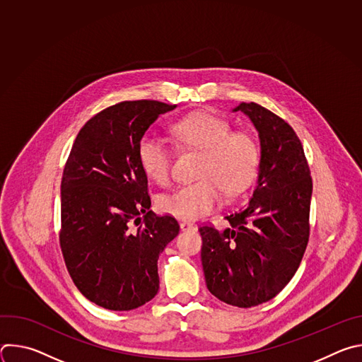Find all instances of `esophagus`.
Returning a JSON list of instances; mask_svg holds the SVG:
<instances>
[{
    "mask_svg": "<svg viewBox=\"0 0 362 362\" xmlns=\"http://www.w3.org/2000/svg\"><path fill=\"white\" fill-rule=\"evenodd\" d=\"M180 229H182V230H190V229H194V225L190 223V222L182 221V222H180Z\"/></svg>",
    "mask_w": 362,
    "mask_h": 362,
    "instance_id": "esophagus-1",
    "label": "esophagus"
}]
</instances>
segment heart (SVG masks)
I'll return each mask as SVG.
<instances>
[{
    "mask_svg": "<svg viewBox=\"0 0 362 362\" xmlns=\"http://www.w3.org/2000/svg\"><path fill=\"white\" fill-rule=\"evenodd\" d=\"M172 134L186 147L202 151L197 180L159 197V208L179 219L193 221L216 209L226 194H238L252 182L259 148L253 136L232 130L229 123L209 112H193L170 126ZM137 158L148 179L159 185L170 180V153L165 143L144 134L137 146Z\"/></svg>",
    "mask_w": 362,
    "mask_h": 362,
    "instance_id": "obj_1",
    "label": "heart"
}]
</instances>
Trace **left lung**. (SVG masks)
Here are the masks:
<instances>
[{"label": "left lung", "instance_id": "left-lung-1", "mask_svg": "<svg viewBox=\"0 0 362 362\" xmlns=\"http://www.w3.org/2000/svg\"><path fill=\"white\" fill-rule=\"evenodd\" d=\"M259 133L261 163L249 203L225 216L229 228L200 225L206 286L250 308L276 296L299 268L309 240L313 177L293 129L256 103H240Z\"/></svg>", "mask_w": 362, "mask_h": 362}]
</instances>
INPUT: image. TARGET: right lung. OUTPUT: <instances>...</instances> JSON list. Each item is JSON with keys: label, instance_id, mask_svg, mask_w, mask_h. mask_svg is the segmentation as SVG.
I'll return each mask as SVG.
<instances>
[{"label": "right lung", "instance_id": "obj_1", "mask_svg": "<svg viewBox=\"0 0 362 362\" xmlns=\"http://www.w3.org/2000/svg\"><path fill=\"white\" fill-rule=\"evenodd\" d=\"M175 105L122 101L78 132L62 179L60 247L77 289L110 311H130L159 291L158 259L179 233L172 215L150 211L137 146Z\"/></svg>", "mask_w": 362, "mask_h": 362}]
</instances>
